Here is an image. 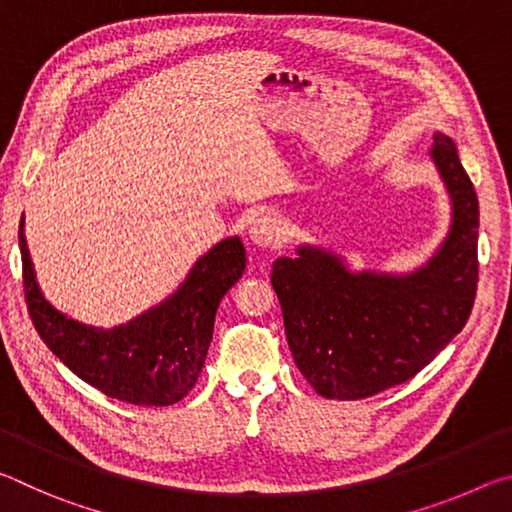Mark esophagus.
Wrapping results in <instances>:
<instances>
[{
    "label": "esophagus",
    "instance_id": "esophagus-1",
    "mask_svg": "<svg viewBox=\"0 0 512 512\" xmlns=\"http://www.w3.org/2000/svg\"><path fill=\"white\" fill-rule=\"evenodd\" d=\"M282 237V223L275 214H259L257 219H253L248 225V239L253 241L257 248H273L280 244Z\"/></svg>",
    "mask_w": 512,
    "mask_h": 512
}]
</instances>
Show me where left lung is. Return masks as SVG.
<instances>
[{
    "label": "left lung",
    "instance_id": "1",
    "mask_svg": "<svg viewBox=\"0 0 512 512\" xmlns=\"http://www.w3.org/2000/svg\"><path fill=\"white\" fill-rule=\"evenodd\" d=\"M429 158L449 198V228L424 264L411 271L357 268L318 244L273 262L271 284L293 361L329 400H361L404 384L470 318L479 201L452 137L433 133Z\"/></svg>",
    "mask_w": 512,
    "mask_h": 512
}]
</instances>
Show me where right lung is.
<instances>
[{"mask_svg":"<svg viewBox=\"0 0 512 512\" xmlns=\"http://www.w3.org/2000/svg\"><path fill=\"white\" fill-rule=\"evenodd\" d=\"M17 239L29 316L40 339L76 377L112 400L137 406H169L192 391L210 350L219 302L246 271V248L237 235L198 257L158 305L112 327L85 323L45 298L24 237V214Z\"/></svg>","mask_w":512,"mask_h":512,"instance_id":"1","label":"right lung"}]
</instances>
